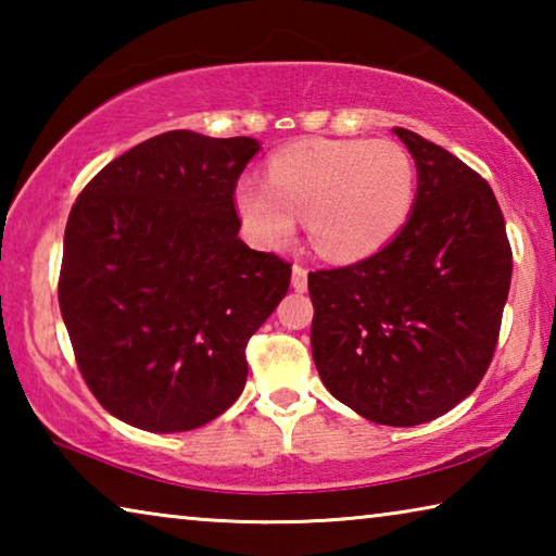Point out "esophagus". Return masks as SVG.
<instances>
[{
	"label": "esophagus",
	"mask_w": 556,
	"mask_h": 556,
	"mask_svg": "<svg viewBox=\"0 0 556 556\" xmlns=\"http://www.w3.org/2000/svg\"><path fill=\"white\" fill-rule=\"evenodd\" d=\"M291 287H294L296 291H306V287H308V269L306 267H301V265L291 267Z\"/></svg>",
	"instance_id": "obj_1"
}]
</instances>
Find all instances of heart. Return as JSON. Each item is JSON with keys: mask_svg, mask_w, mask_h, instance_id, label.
<instances>
[{"mask_svg": "<svg viewBox=\"0 0 556 556\" xmlns=\"http://www.w3.org/2000/svg\"><path fill=\"white\" fill-rule=\"evenodd\" d=\"M414 199L412 156L390 139H304L269 159L265 181L242 178L232 195L262 248H287L296 215H306L308 240L333 262L380 252L409 220Z\"/></svg>", "mask_w": 556, "mask_h": 556, "instance_id": "obj_1", "label": "heart"}]
</instances>
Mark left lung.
<instances>
[{
	"label": "left lung",
	"mask_w": 556,
	"mask_h": 556,
	"mask_svg": "<svg viewBox=\"0 0 556 556\" xmlns=\"http://www.w3.org/2000/svg\"><path fill=\"white\" fill-rule=\"evenodd\" d=\"M409 220L368 260L308 275L326 390L388 427L425 425L478 388L495 353L513 250L493 188L417 131Z\"/></svg>",
	"instance_id": "left-lung-1"
}]
</instances>
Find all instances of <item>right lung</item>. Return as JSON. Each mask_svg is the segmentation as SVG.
Listing matches in <instances>:
<instances>
[{
  "mask_svg": "<svg viewBox=\"0 0 556 556\" xmlns=\"http://www.w3.org/2000/svg\"><path fill=\"white\" fill-rule=\"evenodd\" d=\"M260 142L174 129L83 188L63 238L59 304L75 361L112 417L188 431L240 397L244 345L291 265L238 238L235 186Z\"/></svg>",
  "mask_w": 556,
  "mask_h": 556,
  "instance_id": "right-lung-1",
  "label": "right lung"
}]
</instances>
